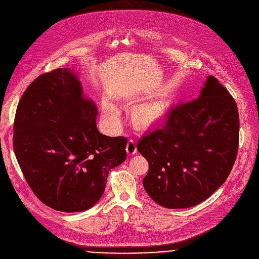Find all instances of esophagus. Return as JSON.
Returning a JSON list of instances; mask_svg holds the SVG:
<instances>
[{"label": "esophagus", "instance_id": "1", "mask_svg": "<svg viewBox=\"0 0 259 259\" xmlns=\"http://www.w3.org/2000/svg\"><path fill=\"white\" fill-rule=\"evenodd\" d=\"M126 152L128 155H135L137 153V149H136V144L135 141L130 139L126 145Z\"/></svg>", "mask_w": 259, "mask_h": 259}]
</instances>
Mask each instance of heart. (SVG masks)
Masks as SVG:
<instances>
[{
  "label": "heart",
  "mask_w": 259,
  "mask_h": 259,
  "mask_svg": "<svg viewBox=\"0 0 259 259\" xmlns=\"http://www.w3.org/2000/svg\"><path fill=\"white\" fill-rule=\"evenodd\" d=\"M101 110H102V116L108 125H116L120 119V109L119 107L109 99H104L101 104ZM152 116V113L150 110L141 109L138 112V117L141 121L149 120Z\"/></svg>",
  "instance_id": "obj_1"
}]
</instances>
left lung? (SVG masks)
Instances as JSON below:
<instances>
[{"label": "left lung", "instance_id": "8db88e82", "mask_svg": "<svg viewBox=\"0 0 259 259\" xmlns=\"http://www.w3.org/2000/svg\"><path fill=\"white\" fill-rule=\"evenodd\" d=\"M239 129L236 101L209 76L199 97L173 105L138 141L137 151L150 166L142 180L147 195L170 209L208 199L233 169Z\"/></svg>", "mask_w": 259, "mask_h": 259}]
</instances>
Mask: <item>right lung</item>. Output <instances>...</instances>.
Wrapping results in <instances>:
<instances>
[{
    "instance_id": "right-lung-1",
    "label": "right lung",
    "mask_w": 259,
    "mask_h": 259,
    "mask_svg": "<svg viewBox=\"0 0 259 259\" xmlns=\"http://www.w3.org/2000/svg\"><path fill=\"white\" fill-rule=\"evenodd\" d=\"M96 116L70 68L43 73L20 98L14 153L29 188L48 207L91 208L104 192L109 170L126 160L127 138L101 134Z\"/></svg>"
}]
</instances>
